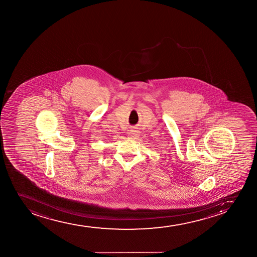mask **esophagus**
Returning <instances> with one entry per match:
<instances>
[{
    "label": "esophagus",
    "mask_w": 257,
    "mask_h": 257,
    "mask_svg": "<svg viewBox=\"0 0 257 257\" xmlns=\"http://www.w3.org/2000/svg\"><path fill=\"white\" fill-rule=\"evenodd\" d=\"M128 136L130 138H135L136 136H138V131L136 130H131L128 132Z\"/></svg>",
    "instance_id": "esophagus-1"
}]
</instances>
